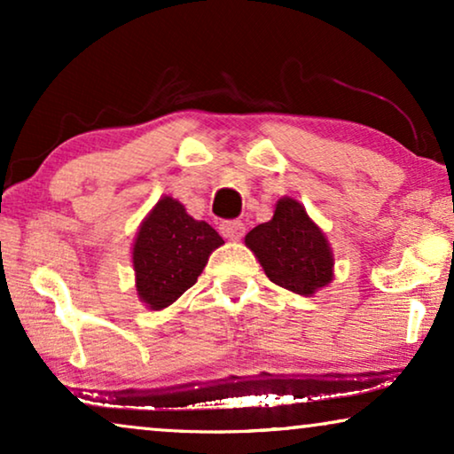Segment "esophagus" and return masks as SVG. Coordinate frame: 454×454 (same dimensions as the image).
I'll return each mask as SVG.
<instances>
[{
	"label": "esophagus",
	"instance_id": "obj_1",
	"mask_svg": "<svg viewBox=\"0 0 454 454\" xmlns=\"http://www.w3.org/2000/svg\"><path fill=\"white\" fill-rule=\"evenodd\" d=\"M219 229H221L223 238L229 241H239L246 233V227L241 221H225V223H221Z\"/></svg>",
	"mask_w": 454,
	"mask_h": 454
}]
</instances>
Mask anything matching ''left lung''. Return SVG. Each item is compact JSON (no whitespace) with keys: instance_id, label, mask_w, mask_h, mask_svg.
I'll use <instances>...</instances> for the list:
<instances>
[{"instance_id":"left-lung-1","label":"left lung","mask_w":454,"mask_h":454,"mask_svg":"<svg viewBox=\"0 0 454 454\" xmlns=\"http://www.w3.org/2000/svg\"><path fill=\"white\" fill-rule=\"evenodd\" d=\"M266 277L278 287L312 297L334 278V256L325 231L291 196L277 200L275 215L246 235Z\"/></svg>"}]
</instances>
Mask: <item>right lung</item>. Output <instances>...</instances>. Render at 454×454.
Wrapping results in <instances>:
<instances>
[{
    "label": "right lung",
    "mask_w": 454,
    "mask_h": 454,
    "mask_svg": "<svg viewBox=\"0 0 454 454\" xmlns=\"http://www.w3.org/2000/svg\"><path fill=\"white\" fill-rule=\"evenodd\" d=\"M225 241L207 221H196L184 204L163 196L154 204L132 246L136 295L148 309L169 308L198 281L210 254Z\"/></svg>",
    "instance_id": "add662e5"
}]
</instances>
